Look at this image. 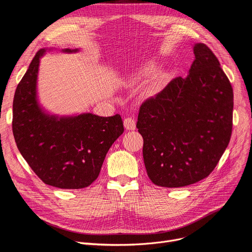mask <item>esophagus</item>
Returning a JSON list of instances; mask_svg holds the SVG:
<instances>
[{"instance_id": "1", "label": "esophagus", "mask_w": 252, "mask_h": 252, "mask_svg": "<svg viewBox=\"0 0 252 252\" xmlns=\"http://www.w3.org/2000/svg\"><path fill=\"white\" fill-rule=\"evenodd\" d=\"M125 127L128 130H135L136 129V121L133 117H126L124 121Z\"/></svg>"}]
</instances>
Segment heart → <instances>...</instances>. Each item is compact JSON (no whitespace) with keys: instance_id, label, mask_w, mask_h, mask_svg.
Segmentation results:
<instances>
[{"instance_id":"b5f03b06","label":"heart","mask_w":252,"mask_h":252,"mask_svg":"<svg viewBox=\"0 0 252 252\" xmlns=\"http://www.w3.org/2000/svg\"><path fill=\"white\" fill-rule=\"evenodd\" d=\"M156 71H157V68L154 65L148 64L146 66H144V67H142L140 70H138L134 73H129V74L126 75L125 81H126V83H127L129 85H134L143 78L153 76L156 73Z\"/></svg>"}]
</instances>
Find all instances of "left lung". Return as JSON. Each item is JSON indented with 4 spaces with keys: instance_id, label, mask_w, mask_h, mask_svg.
Masks as SVG:
<instances>
[{
    "instance_id": "obj_1",
    "label": "left lung",
    "mask_w": 252,
    "mask_h": 252,
    "mask_svg": "<svg viewBox=\"0 0 252 252\" xmlns=\"http://www.w3.org/2000/svg\"><path fill=\"white\" fill-rule=\"evenodd\" d=\"M186 77H176L140 107L147 175L160 187L179 188L206 178L228 147L233 89L210 49L193 45Z\"/></svg>"
}]
</instances>
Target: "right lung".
<instances>
[{"label": "right lung", "mask_w": 252, "mask_h": 252, "mask_svg": "<svg viewBox=\"0 0 252 252\" xmlns=\"http://www.w3.org/2000/svg\"><path fill=\"white\" fill-rule=\"evenodd\" d=\"M54 48L41 49L18 84L13 100V135L17 148L35 175L60 189H82L94 182L111 145L124 133L119 114L51 113L39 102L41 58ZM81 49H62L77 53Z\"/></svg>", "instance_id": "add662e5"}]
</instances>
